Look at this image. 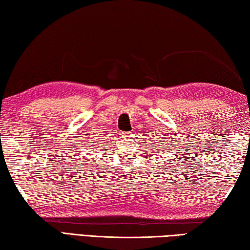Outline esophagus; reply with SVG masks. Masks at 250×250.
Wrapping results in <instances>:
<instances>
[{"mask_svg":"<svg viewBox=\"0 0 250 250\" xmlns=\"http://www.w3.org/2000/svg\"><path fill=\"white\" fill-rule=\"evenodd\" d=\"M124 135H125V138H130L131 132H125V133H124Z\"/></svg>","mask_w":250,"mask_h":250,"instance_id":"esophagus-1","label":"esophagus"}]
</instances>
